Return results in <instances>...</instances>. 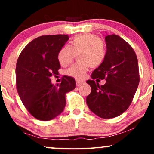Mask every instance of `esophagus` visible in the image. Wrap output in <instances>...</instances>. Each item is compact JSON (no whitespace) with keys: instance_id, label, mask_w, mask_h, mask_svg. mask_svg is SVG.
Returning a JSON list of instances; mask_svg holds the SVG:
<instances>
[{"instance_id":"obj_1","label":"esophagus","mask_w":154,"mask_h":154,"mask_svg":"<svg viewBox=\"0 0 154 154\" xmlns=\"http://www.w3.org/2000/svg\"><path fill=\"white\" fill-rule=\"evenodd\" d=\"M76 82H77V86H80L81 85L83 84L82 81H80V80H77L76 81Z\"/></svg>"}]
</instances>
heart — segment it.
Wrapping results in <instances>:
<instances>
[{"instance_id": "obj_1", "label": "heart", "mask_w": 154, "mask_h": 154, "mask_svg": "<svg viewBox=\"0 0 154 154\" xmlns=\"http://www.w3.org/2000/svg\"><path fill=\"white\" fill-rule=\"evenodd\" d=\"M77 54L79 61L66 70V75L75 79H82L90 66L98 67L103 63L106 56V48L97 35H79L72 40L69 46L63 45L60 49L58 61L62 66H67Z\"/></svg>"}]
</instances>
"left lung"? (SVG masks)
I'll use <instances>...</instances> for the list:
<instances>
[{
  "label": "left lung",
  "instance_id": "1",
  "mask_svg": "<svg viewBox=\"0 0 154 154\" xmlns=\"http://www.w3.org/2000/svg\"><path fill=\"white\" fill-rule=\"evenodd\" d=\"M106 56L87 81L91 93L86 98L88 106L103 119L121 115L130 106L140 82L138 62L133 48L116 35L105 38ZM106 79L99 86L94 79ZM98 79H100L98 80Z\"/></svg>",
  "mask_w": 154,
  "mask_h": 154
}]
</instances>
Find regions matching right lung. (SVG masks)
I'll return each mask as SVG.
<instances>
[{
  "mask_svg": "<svg viewBox=\"0 0 154 154\" xmlns=\"http://www.w3.org/2000/svg\"><path fill=\"white\" fill-rule=\"evenodd\" d=\"M69 39L66 35L38 37L26 45L17 60V92L26 110L41 121L59 116L66 106V93L76 88L75 79L69 76H63L57 85L51 82L61 68L58 53Z\"/></svg>",
  "mask_w": 154,
  "mask_h": 154,
  "instance_id": "obj_1",
  "label": "right lung"
}]
</instances>
